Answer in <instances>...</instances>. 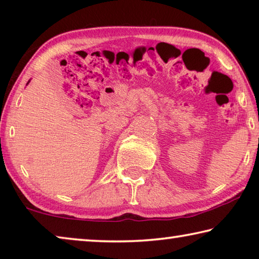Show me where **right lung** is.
Wrapping results in <instances>:
<instances>
[{"instance_id": "obj_1", "label": "right lung", "mask_w": 259, "mask_h": 259, "mask_svg": "<svg viewBox=\"0 0 259 259\" xmlns=\"http://www.w3.org/2000/svg\"><path fill=\"white\" fill-rule=\"evenodd\" d=\"M28 83H29V81H28V82H27V84H28Z\"/></svg>"}]
</instances>
